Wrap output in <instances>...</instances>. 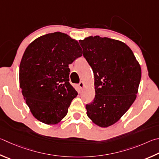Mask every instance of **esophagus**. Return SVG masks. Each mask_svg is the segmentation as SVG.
Segmentation results:
<instances>
[{
    "instance_id": "1",
    "label": "esophagus",
    "mask_w": 159,
    "mask_h": 159,
    "mask_svg": "<svg viewBox=\"0 0 159 159\" xmlns=\"http://www.w3.org/2000/svg\"><path fill=\"white\" fill-rule=\"evenodd\" d=\"M79 88L82 89L83 88H84V86H85V83H83V81H80V83L79 84Z\"/></svg>"
}]
</instances>
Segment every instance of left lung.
Masks as SVG:
<instances>
[{
    "label": "left lung",
    "instance_id": "1",
    "mask_svg": "<svg viewBox=\"0 0 159 159\" xmlns=\"http://www.w3.org/2000/svg\"><path fill=\"white\" fill-rule=\"evenodd\" d=\"M94 76L95 97L86 105L88 117L100 127L116 123L136 99L141 67L134 53L119 40L89 36L79 40Z\"/></svg>",
    "mask_w": 159,
    "mask_h": 159
}]
</instances>
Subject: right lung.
Returning a JSON list of instances; mask_svg holds the SVG:
<instances>
[{
  "instance_id": "obj_1",
  "label": "right lung",
  "mask_w": 159,
  "mask_h": 159,
  "mask_svg": "<svg viewBox=\"0 0 159 159\" xmlns=\"http://www.w3.org/2000/svg\"><path fill=\"white\" fill-rule=\"evenodd\" d=\"M82 54L77 40L60 32L44 34L28 46L19 66V85L37 120L56 125L67 114L78 94L69 82V65Z\"/></svg>"
}]
</instances>
